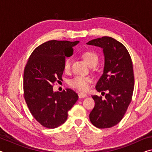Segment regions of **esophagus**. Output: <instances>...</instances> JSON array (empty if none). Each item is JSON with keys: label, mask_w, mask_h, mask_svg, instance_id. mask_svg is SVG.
I'll return each instance as SVG.
<instances>
[{"label": "esophagus", "mask_w": 152, "mask_h": 152, "mask_svg": "<svg viewBox=\"0 0 152 152\" xmlns=\"http://www.w3.org/2000/svg\"><path fill=\"white\" fill-rule=\"evenodd\" d=\"M78 96L80 99H82V98H86L87 96V95L86 94H84V93H82V92H80V93L78 94Z\"/></svg>", "instance_id": "1"}]
</instances>
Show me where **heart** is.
<instances>
[{
    "mask_svg": "<svg viewBox=\"0 0 152 152\" xmlns=\"http://www.w3.org/2000/svg\"><path fill=\"white\" fill-rule=\"evenodd\" d=\"M82 57L90 66L96 69V66L99 61V57L96 52L93 51H86L82 54ZM72 66V60L70 58H67L64 61L63 69L65 72H70ZM91 80L89 77L76 76L69 81V85L74 88L80 91H86L89 87Z\"/></svg>",
    "mask_w": 152,
    "mask_h": 152,
    "instance_id": "heart-1",
    "label": "heart"
}]
</instances>
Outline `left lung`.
Returning <instances> with one entry per match:
<instances>
[{"mask_svg":"<svg viewBox=\"0 0 152 152\" xmlns=\"http://www.w3.org/2000/svg\"><path fill=\"white\" fill-rule=\"evenodd\" d=\"M87 44L103 49L104 72L96 88L104 95L107 92L104 100L101 96H92L95 105L90 121L97 128L112 127L122 120L132 100L135 80L132 58L123 44L112 37L104 36Z\"/></svg>","mask_w":152,"mask_h":152,"instance_id":"8db88e82","label":"left lung"}]
</instances>
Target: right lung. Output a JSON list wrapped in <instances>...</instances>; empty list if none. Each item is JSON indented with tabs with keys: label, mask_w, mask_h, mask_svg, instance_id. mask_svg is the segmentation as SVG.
<instances>
[{
	"label": "right lung",
	"mask_w": 152,
	"mask_h": 152,
	"mask_svg": "<svg viewBox=\"0 0 152 152\" xmlns=\"http://www.w3.org/2000/svg\"><path fill=\"white\" fill-rule=\"evenodd\" d=\"M78 42L48 41L33 50L25 65V101L33 117L44 127L53 129L63 124L68 112L78 101L73 90L54 92L53 86L62 80L64 61L73 54V46Z\"/></svg>",
	"instance_id": "obj_1"
}]
</instances>
